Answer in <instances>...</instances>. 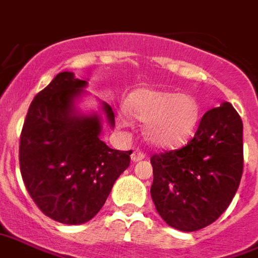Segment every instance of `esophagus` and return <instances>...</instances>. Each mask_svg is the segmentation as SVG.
Segmentation results:
<instances>
[{
    "instance_id": "esophagus-1",
    "label": "esophagus",
    "mask_w": 258,
    "mask_h": 258,
    "mask_svg": "<svg viewBox=\"0 0 258 258\" xmlns=\"http://www.w3.org/2000/svg\"><path fill=\"white\" fill-rule=\"evenodd\" d=\"M131 158L133 162H139V161H142V159H144V158H146V154H144L143 151H140V150L135 148V150H133V152H132Z\"/></svg>"
}]
</instances>
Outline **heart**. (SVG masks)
Returning <instances> with one entry per match:
<instances>
[{
    "label": "heart",
    "instance_id": "1",
    "mask_svg": "<svg viewBox=\"0 0 258 258\" xmlns=\"http://www.w3.org/2000/svg\"><path fill=\"white\" fill-rule=\"evenodd\" d=\"M126 110L132 118L144 123L147 142L158 148L183 144L195 131L199 106L192 96L162 90H139L129 97ZM121 127L129 126L125 114L116 116Z\"/></svg>",
    "mask_w": 258,
    "mask_h": 258
}]
</instances>
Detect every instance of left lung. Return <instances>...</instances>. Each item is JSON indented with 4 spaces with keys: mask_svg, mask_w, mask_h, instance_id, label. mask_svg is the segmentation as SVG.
I'll return each instance as SVG.
<instances>
[{
    "mask_svg": "<svg viewBox=\"0 0 258 258\" xmlns=\"http://www.w3.org/2000/svg\"><path fill=\"white\" fill-rule=\"evenodd\" d=\"M151 198L162 220L192 232L228 208L243 172V123L228 101L209 110L187 146L151 157Z\"/></svg>",
    "mask_w": 258,
    "mask_h": 258,
    "instance_id": "8db88e82",
    "label": "left lung"
}]
</instances>
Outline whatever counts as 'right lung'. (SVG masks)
<instances>
[{"instance_id":"add662e5","label":"right lung","mask_w":258,"mask_h":258,"mask_svg":"<svg viewBox=\"0 0 258 258\" xmlns=\"http://www.w3.org/2000/svg\"><path fill=\"white\" fill-rule=\"evenodd\" d=\"M88 81L63 71L34 97L20 136L19 161L24 185L42 213L63 224L89 221L106 204L132 151L101 142L103 119L115 126L106 101L82 112Z\"/></svg>"}]
</instances>
